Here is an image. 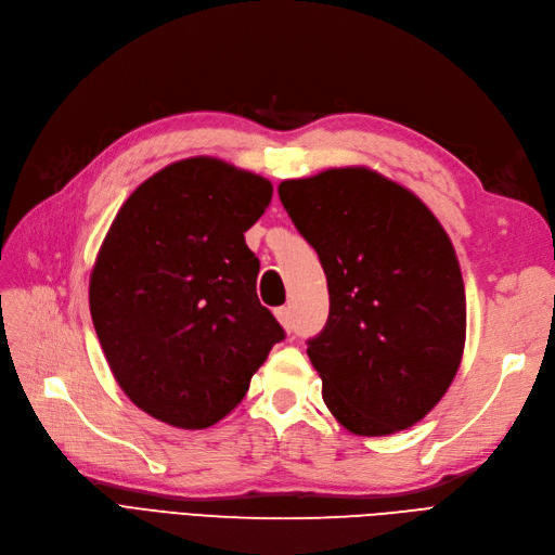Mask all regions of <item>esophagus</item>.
Wrapping results in <instances>:
<instances>
[{
	"label": "esophagus",
	"instance_id": "34e87169",
	"mask_svg": "<svg viewBox=\"0 0 555 555\" xmlns=\"http://www.w3.org/2000/svg\"><path fill=\"white\" fill-rule=\"evenodd\" d=\"M275 318H278V322L289 332V328H292V310H289V308H278V310H275Z\"/></svg>",
	"mask_w": 555,
	"mask_h": 555
}]
</instances>
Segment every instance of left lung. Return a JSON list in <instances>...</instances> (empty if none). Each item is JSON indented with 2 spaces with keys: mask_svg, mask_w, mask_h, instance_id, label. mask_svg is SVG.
<instances>
[{
  "mask_svg": "<svg viewBox=\"0 0 555 555\" xmlns=\"http://www.w3.org/2000/svg\"><path fill=\"white\" fill-rule=\"evenodd\" d=\"M278 193L326 275L328 320L308 340L326 409L359 437L413 427L451 387L467 336L451 237L369 168L287 179Z\"/></svg>",
  "mask_w": 555,
  "mask_h": 555,
  "instance_id": "8db88e82",
  "label": "left lung"
}]
</instances>
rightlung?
I'll return each mask as SVG.
<instances>
[{
    "label": "right lung",
    "mask_w": 555,
    "mask_h": 555,
    "mask_svg": "<svg viewBox=\"0 0 555 555\" xmlns=\"http://www.w3.org/2000/svg\"><path fill=\"white\" fill-rule=\"evenodd\" d=\"M271 196L268 179L196 156L149 177L112 221L88 289L93 324L116 383L156 421L219 423L284 338L245 243Z\"/></svg>",
    "instance_id": "1"
}]
</instances>
